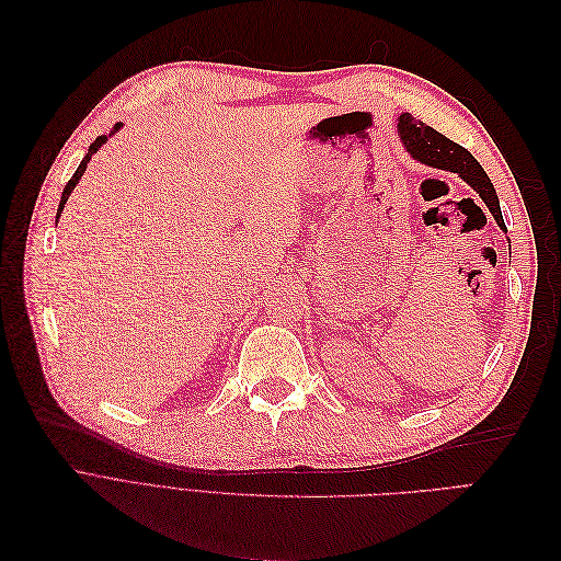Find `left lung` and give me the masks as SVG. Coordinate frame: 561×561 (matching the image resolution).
Segmentation results:
<instances>
[{
  "label": "left lung",
  "mask_w": 561,
  "mask_h": 561,
  "mask_svg": "<svg viewBox=\"0 0 561 561\" xmlns=\"http://www.w3.org/2000/svg\"><path fill=\"white\" fill-rule=\"evenodd\" d=\"M398 135L407 149V154H410L414 161L437 168V171L456 173L463 182H468L472 190L480 194L489 213L494 215L496 225L507 233L494 184H491V180L484 173V168L478 163V159H474L468 149L451 142L449 138H445L443 133H437L435 128L419 122V118H414L407 112L398 116Z\"/></svg>",
  "instance_id": "8db88e82"
}]
</instances>
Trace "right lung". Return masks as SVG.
I'll list each match as a JSON object with an SVG mask.
<instances>
[{
	"mask_svg": "<svg viewBox=\"0 0 561 561\" xmlns=\"http://www.w3.org/2000/svg\"><path fill=\"white\" fill-rule=\"evenodd\" d=\"M122 122H118V124H114V128L110 130V135H98V138L91 142V147H89V154L87 157H83L81 159V163H79V168H77V171H75V175H72V180L70 182H67L65 184V190H62V196H60V206H58V213H56V225H58V219H60V215H62V208H65V203H67V198H70V194L75 192V186L79 184V180H81V175L83 173H87V165H89V161H91V157L95 154V151L100 149V147H103L110 138H112V135L116 133V130H122Z\"/></svg>",
	"mask_w": 561,
	"mask_h": 561,
	"instance_id": "right-lung-1",
	"label": "right lung"
}]
</instances>
